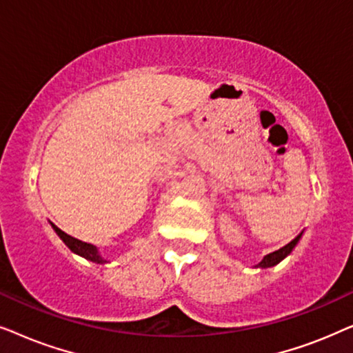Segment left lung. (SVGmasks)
<instances>
[{
    "label": "left lung",
    "instance_id": "left-lung-1",
    "mask_svg": "<svg viewBox=\"0 0 353 353\" xmlns=\"http://www.w3.org/2000/svg\"><path fill=\"white\" fill-rule=\"evenodd\" d=\"M301 234H302V233H301ZM301 234H297L296 238H294V239L291 241V243H288L286 245H284V248L274 250V252L268 254V255H265L263 260L257 265V267L267 268V267H273V265H276V263L281 262V260H283L284 257H286V255L291 254L292 249L296 248V244L299 243V239H301Z\"/></svg>",
    "mask_w": 353,
    "mask_h": 353
}]
</instances>
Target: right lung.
<instances>
[{"label":"right lung","mask_w":353,"mask_h":353,"mask_svg":"<svg viewBox=\"0 0 353 353\" xmlns=\"http://www.w3.org/2000/svg\"><path fill=\"white\" fill-rule=\"evenodd\" d=\"M52 228H54L57 236H59V238L64 241V244L72 250V252L79 254V255H81V257L91 260V262H96V263H104L105 262V260L98 254V250H96L94 245H91L88 243H83V241H80L77 238H72L70 234L64 233V231H62L61 228H57L56 225H52Z\"/></svg>","instance_id":"add662e5"}]
</instances>
